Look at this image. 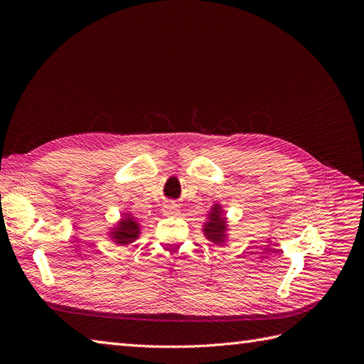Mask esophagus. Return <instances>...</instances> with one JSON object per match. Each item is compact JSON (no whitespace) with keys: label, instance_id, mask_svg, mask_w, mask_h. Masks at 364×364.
Segmentation results:
<instances>
[{"label":"esophagus","instance_id":"1","mask_svg":"<svg viewBox=\"0 0 364 364\" xmlns=\"http://www.w3.org/2000/svg\"><path fill=\"white\" fill-rule=\"evenodd\" d=\"M178 213V205H174V203H170V205H167L165 206V214H168V215H171V214H176Z\"/></svg>","mask_w":364,"mask_h":364}]
</instances>
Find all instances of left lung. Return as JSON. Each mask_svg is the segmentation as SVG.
<instances>
[{"instance_id":"1","label":"left lung","mask_w":364,"mask_h":364,"mask_svg":"<svg viewBox=\"0 0 364 364\" xmlns=\"http://www.w3.org/2000/svg\"><path fill=\"white\" fill-rule=\"evenodd\" d=\"M222 209H220L218 205H215L213 208V213L209 214V222H206L205 225V235L209 241L213 243H223L225 241V232H226V220L225 217H222Z\"/></svg>"}]
</instances>
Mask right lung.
Returning <instances> with one entry per match:
<instances>
[{"mask_svg": "<svg viewBox=\"0 0 364 364\" xmlns=\"http://www.w3.org/2000/svg\"><path fill=\"white\" fill-rule=\"evenodd\" d=\"M139 225L135 222L134 218L129 217H124L123 220H121L118 228H115L114 230L115 232H112V238L115 240V243L124 246V245H129L132 243V241H135L139 235Z\"/></svg>", "mask_w": 364, "mask_h": 364, "instance_id": "obj_1", "label": "right lung"}]
</instances>
